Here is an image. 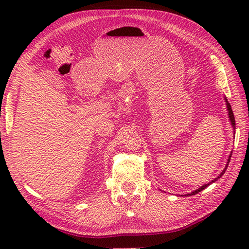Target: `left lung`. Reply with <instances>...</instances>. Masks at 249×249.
<instances>
[{"label":"left lung","mask_w":249,"mask_h":249,"mask_svg":"<svg viewBox=\"0 0 249 249\" xmlns=\"http://www.w3.org/2000/svg\"><path fill=\"white\" fill-rule=\"evenodd\" d=\"M225 100H226V105H227V110H228V115H229V120H230V122H231V125H232V128H233V130H235V120H234V115H233V111H232V109H231V105L228 103V99H227V97H225ZM235 133V131H234ZM231 155L232 154H230L229 155V157H228V161H227V163H226V166H225V168H224V170L220 172V174L219 176L217 177V178H215L214 179H212V182H210V183H208V184H204V185H202V186L201 187H199L198 189H196L195 192H193V193H190V194H187V195H185V196H193V195H196V194H198V193H200L201 190H203L204 188H206L209 186V185H211L212 183H214V182H216L217 181V179L219 178H221L224 176V173H225V171L227 170V168H228V165H229V161H230V158H231Z\"/></svg>","instance_id":"1"}]
</instances>
